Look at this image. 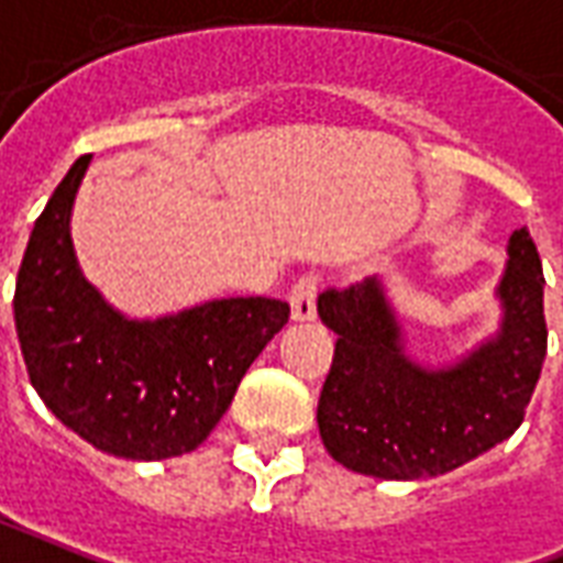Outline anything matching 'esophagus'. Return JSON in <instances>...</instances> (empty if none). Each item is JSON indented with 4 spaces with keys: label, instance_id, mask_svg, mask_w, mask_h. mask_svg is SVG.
I'll list each match as a JSON object with an SVG mask.
<instances>
[{
    "label": "esophagus",
    "instance_id": "esophagus-1",
    "mask_svg": "<svg viewBox=\"0 0 563 563\" xmlns=\"http://www.w3.org/2000/svg\"><path fill=\"white\" fill-rule=\"evenodd\" d=\"M316 295H319V283L316 277L300 280L289 295L291 321H312L316 319Z\"/></svg>",
    "mask_w": 563,
    "mask_h": 563
}]
</instances>
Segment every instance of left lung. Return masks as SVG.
<instances>
[{"label": "left lung", "instance_id": "left-lung-1", "mask_svg": "<svg viewBox=\"0 0 563 563\" xmlns=\"http://www.w3.org/2000/svg\"><path fill=\"white\" fill-rule=\"evenodd\" d=\"M543 286L529 230H514L493 291L496 330L445 363L410 351L380 277L324 291L319 316L339 339L316 419L330 457L384 482H419L505 443L547 360Z\"/></svg>", "mask_w": 563, "mask_h": 563}]
</instances>
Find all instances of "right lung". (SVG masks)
I'll return each mask as SVG.
<instances>
[{"instance_id":"obj_1","label":"right lung","mask_w":563,"mask_h":563,"mask_svg":"<svg viewBox=\"0 0 563 563\" xmlns=\"http://www.w3.org/2000/svg\"><path fill=\"white\" fill-rule=\"evenodd\" d=\"M81 156L34 221L16 274L14 321L32 386L55 419L114 457L195 452L244 372L289 321L277 298H214L156 319L111 307L79 268L70 218Z\"/></svg>"}]
</instances>
